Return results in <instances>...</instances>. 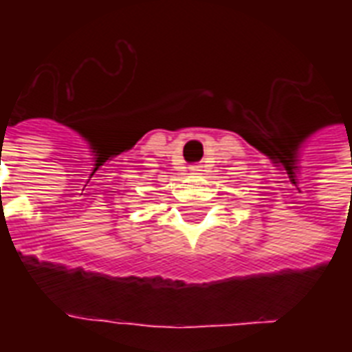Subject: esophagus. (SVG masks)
Returning a JSON list of instances; mask_svg holds the SVG:
<instances>
[{
  "instance_id": "obj_1",
  "label": "esophagus",
  "mask_w": 352,
  "mask_h": 352,
  "mask_svg": "<svg viewBox=\"0 0 352 352\" xmlns=\"http://www.w3.org/2000/svg\"><path fill=\"white\" fill-rule=\"evenodd\" d=\"M201 168H203V166H199V164H192V166H190V170H192L193 175H201V173H199V171H203V170H201Z\"/></svg>"
}]
</instances>
